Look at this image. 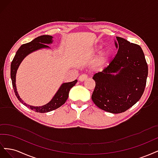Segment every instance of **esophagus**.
<instances>
[{
	"instance_id": "esophagus-1",
	"label": "esophagus",
	"mask_w": 158,
	"mask_h": 158,
	"mask_svg": "<svg viewBox=\"0 0 158 158\" xmlns=\"http://www.w3.org/2000/svg\"><path fill=\"white\" fill-rule=\"evenodd\" d=\"M88 78V76L86 74H82L79 76L78 80L80 82H83V81H85Z\"/></svg>"
}]
</instances>
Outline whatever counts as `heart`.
Masks as SVG:
<instances>
[{"instance_id": "heart-1", "label": "heart", "mask_w": 158, "mask_h": 158, "mask_svg": "<svg viewBox=\"0 0 158 158\" xmlns=\"http://www.w3.org/2000/svg\"><path fill=\"white\" fill-rule=\"evenodd\" d=\"M101 49V46L96 47L94 49L95 52H98ZM110 56H111V52L108 49H105L101 51L98 55L95 57L94 60V64L96 66H101L104 65L109 60Z\"/></svg>"}]
</instances>
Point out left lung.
<instances>
[{
	"mask_svg": "<svg viewBox=\"0 0 158 158\" xmlns=\"http://www.w3.org/2000/svg\"><path fill=\"white\" fill-rule=\"evenodd\" d=\"M116 38L117 53L107 67L94 75L95 87L92 95L95 106L111 113L125 112L139 101L148 73L141 47Z\"/></svg>",
	"mask_w": 158,
	"mask_h": 158,
	"instance_id": "8db88e82",
	"label": "left lung"
}]
</instances>
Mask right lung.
<instances>
[{"label": "right lung", "mask_w": 158, "mask_h": 158, "mask_svg": "<svg viewBox=\"0 0 158 158\" xmlns=\"http://www.w3.org/2000/svg\"><path fill=\"white\" fill-rule=\"evenodd\" d=\"M52 38L53 37L51 35H41L35 38L31 42L21 45L20 48L17 51L15 56H14L10 66V77L12 80V86L16 96L23 105H24L27 107L30 108L32 111L37 113H47L63 106L69 98L70 89L77 82V80H75L74 81H73V82L62 84L59 89L55 94L53 98H52L51 101L49 103L44 105V106L40 107H35L27 105L25 102H23V100L20 98V95H18L16 85V76L17 70L19 66L21 64L22 61L24 59L26 56L31 53L33 52L41 49H49L50 47L47 45L52 44Z\"/></svg>", "instance_id": "add662e5"}]
</instances>
